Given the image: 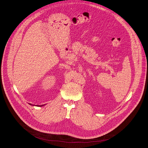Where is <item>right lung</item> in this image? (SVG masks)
Returning <instances> with one entry per match:
<instances>
[{"label":"right lung","mask_w":148,"mask_h":148,"mask_svg":"<svg viewBox=\"0 0 148 148\" xmlns=\"http://www.w3.org/2000/svg\"><path fill=\"white\" fill-rule=\"evenodd\" d=\"M30 105H33V106H34V105H32V104H31V103H29ZM45 105H35V106H44Z\"/></svg>","instance_id":"obj_1"}]
</instances>
